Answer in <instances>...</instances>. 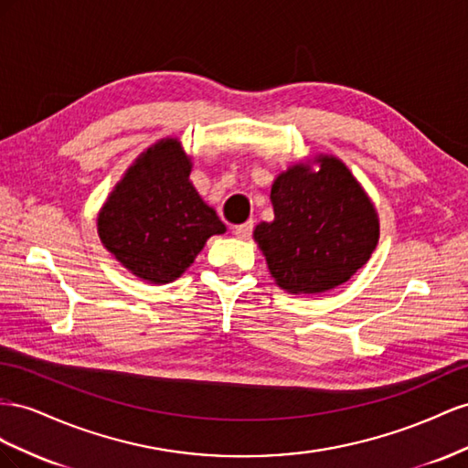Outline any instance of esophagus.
Segmentation results:
<instances>
[{"mask_svg":"<svg viewBox=\"0 0 468 468\" xmlns=\"http://www.w3.org/2000/svg\"><path fill=\"white\" fill-rule=\"evenodd\" d=\"M233 233H235V237H237V239H249V237H250V233H252V221H247V223L237 225L235 229H233Z\"/></svg>","mask_w":468,"mask_h":468,"instance_id":"34e87169","label":"esophagus"}]
</instances>
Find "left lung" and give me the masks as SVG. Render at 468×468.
I'll return each mask as SVG.
<instances>
[{
  "mask_svg": "<svg viewBox=\"0 0 468 468\" xmlns=\"http://www.w3.org/2000/svg\"><path fill=\"white\" fill-rule=\"evenodd\" d=\"M319 170L293 165L272 184L274 221L255 241L274 282L292 293H319L346 282L375 250L377 209L339 158L319 154Z\"/></svg>",
  "mask_w": 468,
  "mask_h": 468,
  "instance_id": "left-lung-1",
  "label": "left lung"
}]
</instances>
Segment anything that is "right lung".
Masks as SVG:
<instances>
[{
  "label": "right lung",
  "mask_w": 468,
  "mask_h": 468,
  "mask_svg": "<svg viewBox=\"0 0 468 468\" xmlns=\"http://www.w3.org/2000/svg\"><path fill=\"white\" fill-rule=\"evenodd\" d=\"M192 163L178 139L149 146L129 166L98 216L103 247L151 284L184 274L225 225L190 182Z\"/></svg>",
  "instance_id": "add662e5"
}]
</instances>
